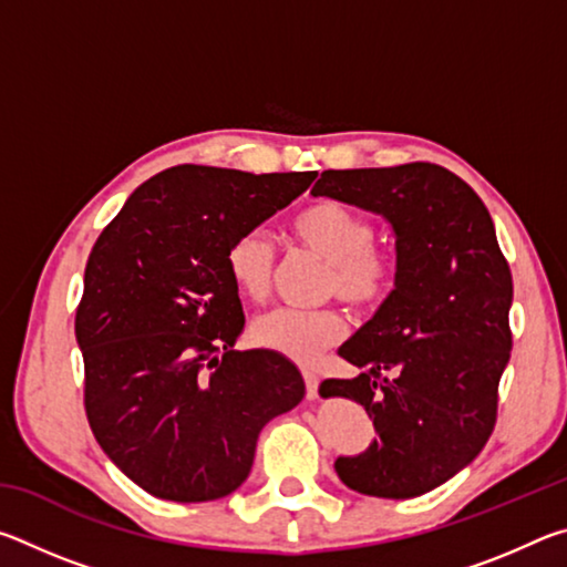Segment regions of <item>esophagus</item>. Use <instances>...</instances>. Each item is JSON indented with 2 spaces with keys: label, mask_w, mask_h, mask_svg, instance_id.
<instances>
[{
  "label": "esophagus",
  "mask_w": 567,
  "mask_h": 567,
  "mask_svg": "<svg viewBox=\"0 0 567 567\" xmlns=\"http://www.w3.org/2000/svg\"><path fill=\"white\" fill-rule=\"evenodd\" d=\"M305 375V388H307V400H315L318 398V388H320V378L315 375V372H310V370H305L302 372Z\"/></svg>",
  "instance_id": "obj_1"
}]
</instances>
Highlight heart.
Segmentation results:
<instances>
[{
	"instance_id": "heart-1",
	"label": "heart",
	"mask_w": 567,
	"mask_h": 567,
	"mask_svg": "<svg viewBox=\"0 0 567 567\" xmlns=\"http://www.w3.org/2000/svg\"><path fill=\"white\" fill-rule=\"evenodd\" d=\"M292 229L300 243L330 262L328 290L342 302L360 310L375 307L390 292L395 262L372 239L375 229L358 209L334 199H322L305 207L295 217ZM227 272L237 290L265 300L272 287L275 249L262 229H247L237 235L227 249ZM344 322L338 312H300L277 307L252 322V340L265 350L285 354L295 362H312L322 350L338 344Z\"/></svg>"
}]
</instances>
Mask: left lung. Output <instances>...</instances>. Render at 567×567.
Masks as SVG:
<instances>
[{
  "label": "left lung",
  "instance_id": "left-lung-1",
  "mask_svg": "<svg viewBox=\"0 0 567 567\" xmlns=\"http://www.w3.org/2000/svg\"><path fill=\"white\" fill-rule=\"evenodd\" d=\"M312 195L380 215L395 235V290L338 350L360 375L320 385L360 402L378 433L334 473L362 495H425L473 463L495 427L513 277L493 217L430 162L324 169Z\"/></svg>",
  "mask_w": 567,
  "mask_h": 567
}]
</instances>
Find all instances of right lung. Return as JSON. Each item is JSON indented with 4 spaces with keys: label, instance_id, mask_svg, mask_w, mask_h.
Segmentation results:
<instances>
[{
    "label": "right lung",
    "instance_id": "add662e5",
    "mask_svg": "<svg viewBox=\"0 0 567 567\" xmlns=\"http://www.w3.org/2000/svg\"><path fill=\"white\" fill-rule=\"evenodd\" d=\"M312 179L169 167L94 243L74 320L84 408L104 455L150 495L207 503L237 491L260 430L305 398L285 354L233 350L245 312L225 257Z\"/></svg>",
    "mask_w": 567,
    "mask_h": 567
}]
</instances>
